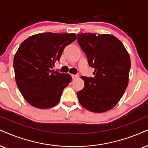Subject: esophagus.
<instances>
[{
	"label": "esophagus",
	"instance_id": "esophagus-1",
	"mask_svg": "<svg viewBox=\"0 0 148 148\" xmlns=\"http://www.w3.org/2000/svg\"><path fill=\"white\" fill-rule=\"evenodd\" d=\"M79 74H76V75H72V78L73 79H76V78L79 77Z\"/></svg>",
	"mask_w": 148,
	"mask_h": 148
}]
</instances>
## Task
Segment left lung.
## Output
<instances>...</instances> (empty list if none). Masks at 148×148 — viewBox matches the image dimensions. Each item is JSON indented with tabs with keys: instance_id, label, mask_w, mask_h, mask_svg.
Returning a JSON list of instances; mask_svg holds the SVG:
<instances>
[{
	"instance_id": "8db88e82",
	"label": "left lung",
	"mask_w": 148,
	"mask_h": 148,
	"mask_svg": "<svg viewBox=\"0 0 148 148\" xmlns=\"http://www.w3.org/2000/svg\"><path fill=\"white\" fill-rule=\"evenodd\" d=\"M93 77L82 76L84 87L77 92L80 104L93 112H104L117 104L128 85L130 58L123 43L111 34H77Z\"/></svg>"
}]
</instances>
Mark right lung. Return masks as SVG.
Wrapping results in <instances>:
<instances>
[{"label":"right lung","mask_w":148,"mask_h":148,"mask_svg":"<svg viewBox=\"0 0 148 148\" xmlns=\"http://www.w3.org/2000/svg\"><path fill=\"white\" fill-rule=\"evenodd\" d=\"M76 39L75 34L42 33L30 36L20 45L14 58L16 82L32 106L47 109L59 103L71 76L51 69L65 47Z\"/></svg>","instance_id":"obj_1"}]
</instances>
